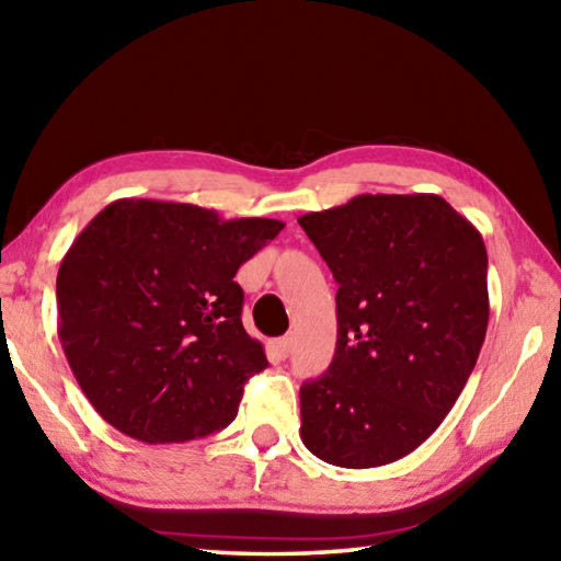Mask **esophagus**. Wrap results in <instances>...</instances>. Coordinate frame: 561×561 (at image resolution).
Here are the masks:
<instances>
[{
    "instance_id": "1",
    "label": "esophagus",
    "mask_w": 561,
    "mask_h": 561,
    "mask_svg": "<svg viewBox=\"0 0 561 561\" xmlns=\"http://www.w3.org/2000/svg\"><path fill=\"white\" fill-rule=\"evenodd\" d=\"M274 347H277V355H279L282 359H287V357L291 355V350H294V337H291V335L279 337L277 343H274Z\"/></svg>"
}]
</instances>
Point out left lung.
I'll use <instances>...</instances> for the list:
<instances>
[{"instance_id":"left-lung-1","label":"left lung","mask_w":561,"mask_h":561,"mask_svg":"<svg viewBox=\"0 0 561 561\" xmlns=\"http://www.w3.org/2000/svg\"><path fill=\"white\" fill-rule=\"evenodd\" d=\"M337 282V343L301 440L345 469L411 455L453 411L489 325L486 245L437 194H359L299 218Z\"/></svg>"}]
</instances>
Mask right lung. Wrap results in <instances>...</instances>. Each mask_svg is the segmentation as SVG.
Instances as JSON below:
<instances>
[{
  "mask_svg": "<svg viewBox=\"0 0 561 561\" xmlns=\"http://www.w3.org/2000/svg\"><path fill=\"white\" fill-rule=\"evenodd\" d=\"M282 228L158 199H116L87 224L58 270V337L108 425L158 445L236 419L270 362L240 321L233 277Z\"/></svg>",
  "mask_w": 561,
  "mask_h": 561,
  "instance_id": "add662e5",
  "label": "right lung"
}]
</instances>
